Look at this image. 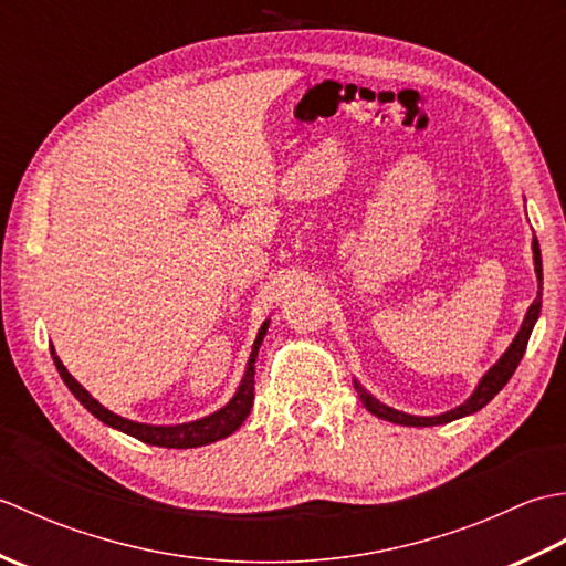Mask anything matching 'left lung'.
<instances>
[{"mask_svg": "<svg viewBox=\"0 0 566 566\" xmlns=\"http://www.w3.org/2000/svg\"><path fill=\"white\" fill-rule=\"evenodd\" d=\"M533 260H535V274H537V296L535 302L527 308V314L523 318V326L521 331L515 333L513 343L509 345V350L499 357V363L491 367L486 375L479 379L476 389L472 391V396L464 403H460L457 408H450V411H444L440 416H411V413H403V411H396V408L381 403L379 399H375L363 384L355 379V389L359 401L365 403V408L369 413H375L381 420H389V423H399V426H413V428H428V426H442V423H452L457 418H464V416H472L476 411H482V408L494 399V396L506 387L509 379L513 377L515 367L521 365L523 353L527 347V340H531V333L535 328V321L539 316V306H543V258H539V243L537 238H533Z\"/></svg>", "mask_w": 566, "mask_h": 566, "instance_id": "1", "label": "left lung"}]
</instances>
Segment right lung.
Returning a JSON list of instances; mask_svg holds the SVG:
<instances>
[{
	"instance_id": "1",
	"label": "right lung",
	"mask_w": 566,
	"mask_h": 566,
	"mask_svg": "<svg viewBox=\"0 0 566 566\" xmlns=\"http://www.w3.org/2000/svg\"><path fill=\"white\" fill-rule=\"evenodd\" d=\"M268 326H270V321H264L258 331V338H255V343H252V353H250L248 365H245V375H243V379H240V387L233 394V399L228 401L223 408H219V411H213L211 416H203L199 420H191V423H179V426L136 423V420H128L124 416L109 411V408H104L75 377L70 375L65 365L60 363V357L55 355L53 345H51V355H53V363L60 371V377H63V381H65V387L75 394V399L84 408H87L94 418H99L102 423L122 430V432H126V436L136 438L140 442L158 444V448L187 450V448H201V444L228 438L231 432H235L240 426L245 423L252 401H255V359H258V350L262 345L264 333H268Z\"/></svg>"
}]
</instances>
